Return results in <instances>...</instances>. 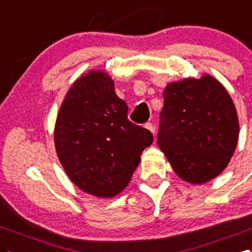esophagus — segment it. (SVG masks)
Here are the masks:
<instances>
[{"instance_id":"1","label":"esophagus","mask_w":252,"mask_h":252,"mask_svg":"<svg viewBox=\"0 0 252 252\" xmlns=\"http://www.w3.org/2000/svg\"><path fill=\"white\" fill-rule=\"evenodd\" d=\"M145 128H147L148 131H151V132H152L153 135H155V127H153V125L151 124V122H147V124L145 125Z\"/></svg>"}]
</instances>
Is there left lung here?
I'll return each mask as SVG.
<instances>
[{
	"label": "left lung",
	"instance_id": "left-lung-1",
	"mask_svg": "<svg viewBox=\"0 0 252 252\" xmlns=\"http://www.w3.org/2000/svg\"><path fill=\"white\" fill-rule=\"evenodd\" d=\"M158 147L177 176L204 184L227 167L239 141L236 107L210 74L171 81L163 92Z\"/></svg>",
	"mask_w": 252,
	"mask_h": 252
}]
</instances>
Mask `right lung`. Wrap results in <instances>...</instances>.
<instances>
[{"mask_svg":"<svg viewBox=\"0 0 252 252\" xmlns=\"http://www.w3.org/2000/svg\"><path fill=\"white\" fill-rule=\"evenodd\" d=\"M127 105L105 70L76 79L57 115L54 145L66 176L80 190L114 198L128 186L152 133L127 119Z\"/></svg>","mask_w":252,"mask_h":252,"instance_id":"add662e5","label":"right lung"}]
</instances>
